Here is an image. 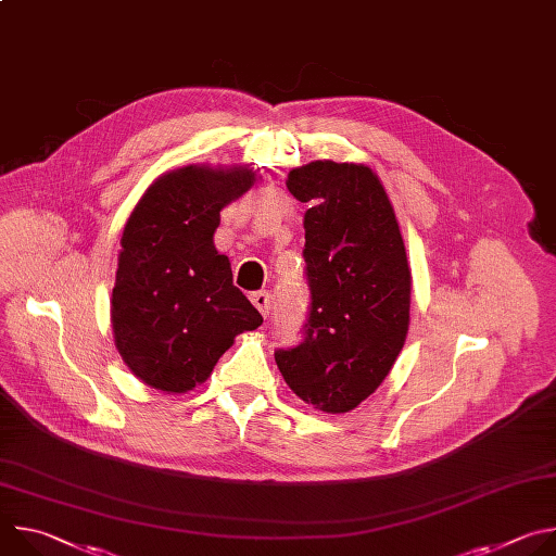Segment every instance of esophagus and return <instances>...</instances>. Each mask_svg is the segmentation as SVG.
Instances as JSON below:
<instances>
[{
    "label": "esophagus",
    "mask_w": 556,
    "mask_h": 556,
    "mask_svg": "<svg viewBox=\"0 0 556 556\" xmlns=\"http://www.w3.org/2000/svg\"><path fill=\"white\" fill-rule=\"evenodd\" d=\"M251 301H253V305H255L264 316L268 314V309H270V292H266V290L253 292V294H251Z\"/></svg>",
    "instance_id": "esophagus-1"
}]
</instances>
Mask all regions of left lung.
<instances>
[{
    "label": "left lung",
    "mask_w": 556,
    "mask_h": 556,
    "mask_svg": "<svg viewBox=\"0 0 556 556\" xmlns=\"http://www.w3.org/2000/svg\"><path fill=\"white\" fill-rule=\"evenodd\" d=\"M288 191L307 202L305 339L277 350V367L301 401L348 414L380 387L405 348L412 268L389 195L358 163L314 161L288 174Z\"/></svg>",
    "instance_id": "1"
}]
</instances>
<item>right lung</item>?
Here are the masks:
<instances>
[{"label":"right lung","instance_id":"1","mask_svg":"<svg viewBox=\"0 0 556 556\" xmlns=\"http://www.w3.org/2000/svg\"><path fill=\"white\" fill-rule=\"evenodd\" d=\"M255 182L247 165H187L157 176L127 217L110 309L116 350L144 384L191 391L262 326L213 244L219 211Z\"/></svg>","mask_w":556,"mask_h":556}]
</instances>
